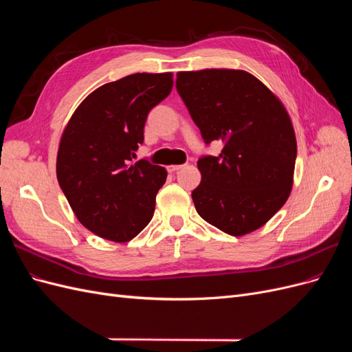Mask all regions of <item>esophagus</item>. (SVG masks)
I'll return each mask as SVG.
<instances>
[{"mask_svg":"<svg viewBox=\"0 0 352 352\" xmlns=\"http://www.w3.org/2000/svg\"><path fill=\"white\" fill-rule=\"evenodd\" d=\"M182 167L184 166H180V164H172V166L167 167V170H168V173H175V172H177V170L182 168Z\"/></svg>","mask_w":352,"mask_h":352,"instance_id":"obj_1","label":"esophagus"}]
</instances>
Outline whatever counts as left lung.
Listing matches in <instances>:
<instances>
[{"label":"left lung","instance_id":"8db88e82","mask_svg":"<svg viewBox=\"0 0 352 352\" xmlns=\"http://www.w3.org/2000/svg\"><path fill=\"white\" fill-rule=\"evenodd\" d=\"M176 88L202 140L223 144L217 157L198 160V214L232 236L260 229L294 185L296 138L285 105L245 70L179 72Z\"/></svg>","mask_w":352,"mask_h":352}]
</instances>
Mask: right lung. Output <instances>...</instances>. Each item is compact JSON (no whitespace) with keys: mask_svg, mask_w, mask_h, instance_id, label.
Listing matches in <instances>:
<instances>
[{"mask_svg":"<svg viewBox=\"0 0 352 352\" xmlns=\"http://www.w3.org/2000/svg\"><path fill=\"white\" fill-rule=\"evenodd\" d=\"M173 88V73L105 83L74 110L57 153V179L74 216L107 241L129 242L151 221L164 167L140 160L146 116Z\"/></svg>","mask_w":352,"mask_h":352,"instance_id":"1","label":"right lung"}]
</instances>
